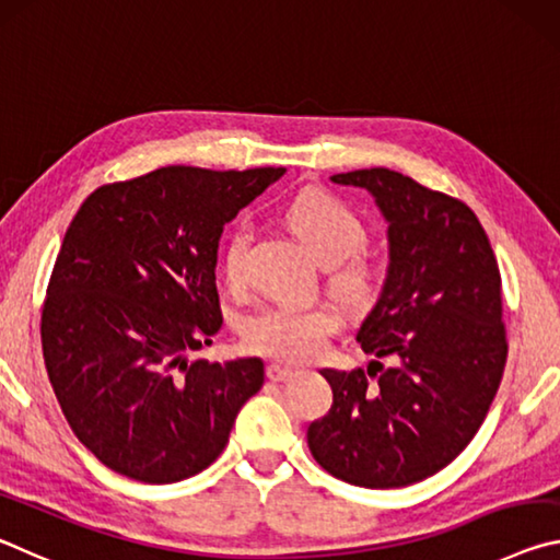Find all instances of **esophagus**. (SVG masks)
<instances>
[{
  "mask_svg": "<svg viewBox=\"0 0 560 560\" xmlns=\"http://www.w3.org/2000/svg\"><path fill=\"white\" fill-rule=\"evenodd\" d=\"M292 374H295V370H290V366H285V364H280V362L268 364V377L272 382H285L292 377Z\"/></svg>",
  "mask_w": 560,
  "mask_h": 560,
  "instance_id": "34e87169",
  "label": "esophagus"
}]
</instances>
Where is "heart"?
I'll return each instance as SVG.
<instances>
[{
  "label": "heart",
  "mask_w": 560,
  "mask_h": 560,
  "mask_svg": "<svg viewBox=\"0 0 560 560\" xmlns=\"http://www.w3.org/2000/svg\"><path fill=\"white\" fill-rule=\"evenodd\" d=\"M288 223L310 255L329 268V290L350 307L372 305L380 292V270L360 253L366 243V228L342 200L307 190L288 206ZM250 225H235L223 253L228 285L241 290L250 278ZM342 325L332 305H265L247 315L243 340L253 352L272 360L302 364L323 352L325 340Z\"/></svg>",
  "instance_id": "1"
}]
</instances>
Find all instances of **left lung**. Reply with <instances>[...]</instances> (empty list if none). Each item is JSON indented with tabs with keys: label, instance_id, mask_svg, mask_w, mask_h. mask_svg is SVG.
<instances>
[{
	"label": "left lung",
	"instance_id": "8db88e82",
	"mask_svg": "<svg viewBox=\"0 0 560 560\" xmlns=\"http://www.w3.org/2000/svg\"><path fill=\"white\" fill-rule=\"evenodd\" d=\"M332 183L372 194L389 225L387 278L357 342L394 366L323 370L332 409L307 427V446L354 487H409L464 452L497 397L509 354L499 265L462 200L389 168Z\"/></svg>",
	"mask_w": 560,
	"mask_h": 560
}]
</instances>
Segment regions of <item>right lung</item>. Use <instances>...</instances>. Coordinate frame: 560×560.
<instances>
[{"label": "right lung", "mask_w": 560, "mask_h": 560, "mask_svg": "<svg viewBox=\"0 0 560 560\" xmlns=\"http://www.w3.org/2000/svg\"><path fill=\"white\" fill-rule=\"evenodd\" d=\"M285 168L166 166L96 188L73 215L42 310L49 382L108 469L173 483L208 469L262 387L258 357L190 362L223 325L218 241Z\"/></svg>", "instance_id": "obj_1"}]
</instances>
